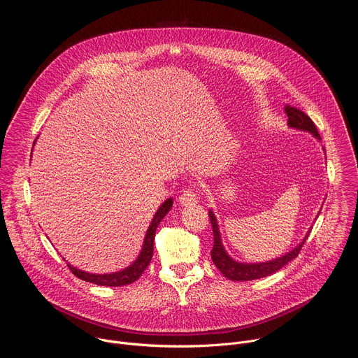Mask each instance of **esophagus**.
I'll return each mask as SVG.
<instances>
[{"mask_svg":"<svg viewBox=\"0 0 358 358\" xmlns=\"http://www.w3.org/2000/svg\"><path fill=\"white\" fill-rule=\"evenodd\" d=\"M180 206H195L198 202V196L192 189H187L181 194V196L178 198Z\"/></svg>","mask_w":358,"mask_h":358,"instance_id":"34e87169","label":"esophagus"}]
</instances>
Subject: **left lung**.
<instances>
[{
  "label": "left lung",
  "mask_w": 358,
  "mask_h": 358,
  "mask_svg": "<svg viewBox=\"0 0 358 358\" xmlns=\"http://www.w3.org/2000/svg\"><path fill=\"white\" fill-rule=\"evenodd\" d=\"M285 113L287 116V126L290 129L309 133L316 140H319V141L322 140L315 123L312 122V119L308 115H304L299 109L290 108V106L285 108ZM319 214H320V211L317 213L316 218L319 217ZM208 215H210V221H211L213 232H214V248L211 250V259H213L214 265L220 269V272L225 278H228L229 280H234V282H245V280L261 279V278H266L272 273H276L278 271H280L283 266H286L289 262H292L297 257L304 241L308 239V236L310 234V228H309V231L306 232L304 238L293 249L283 253L282 257L273 258L271 261H264V262H239V261H236L231 257V255L227 252L224 243H222V236H221L218 220H217L214 211L210 210Z\"/></svg>",
  "instance_id": "obj_1"
}]
</instances>
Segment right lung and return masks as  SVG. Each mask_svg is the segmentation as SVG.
<instances>
[{"label": "right lung", "mask_w": 358, "mask_h": 358, "mask_svg": "<svg viewBox=\"0 0 358 358\" xmlns=\"http://www.w3.org/2000/svg\"><path fill=\"white\" fill-rule=\"evenodd\" d=\"M38 137L34 141V145L36 143ZM173 207V198H167L162 206L159 207V210L156 211L155 217H152L145 235H144V241H143V246L141 250L138 253V257L136 258V261H133L127 268L117 271V272H112V273H89L86 271L78 269L76 266L71 265L68 262L69 269L72 271V273L75 276H78L79 279L89 282V283H94L99 286H124V285H130L134 280H137L141 273L144 272V269L148 266L151 258H152V249H155V238H156V229L159 227V224L162 222V220L169 214V211ZM65 259V258H64Z\"/></svg>", "instance_id": "right-lung-1"}]
</instances>
